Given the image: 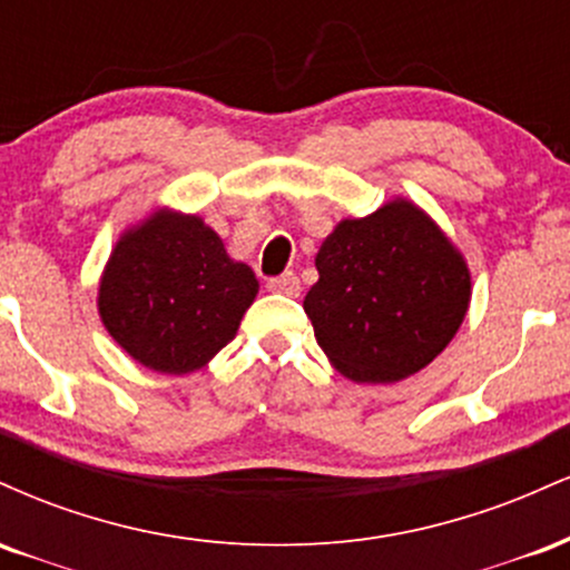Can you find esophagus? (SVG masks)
I'll use <instances>...</instances> for the list:
<instances>
[{
	"label": "esophagus",
	"mask_w": 570,
	"mask_h": 570,
	"mask_svg": "<svg viewBox=\"0 0 570 570\" xmlns=\"http://www.w3.org/2000/svg\"><path fill=\"white\" fill-rule=\"evenodd\" d=\"M267 289L276 294H286V297H297L299 294V278L294 273H284V276L267 281Z\"/></svg>",
	"instance_id": "obj_1"
}]
</instances>
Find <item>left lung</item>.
<instances>
[{
	"label": "left lung",
	"mask_w": 570,
	"mask_h": 570,
	"mask_svg": "<svg viewBox=\"0 0 570 570\" xmlns=\"http://www.w3.org/2000/svg\"><path fill=\"white\" fill-rule=\"evenodd\" d=\"M316 271L303 307L332 367L356 383H396L434 362L472 299L463 254L404 198L340 222Z\"/></svg>",
	"instance_id": "obj_1"
}]
</instances>
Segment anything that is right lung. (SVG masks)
Here are the masks:
<instances>
[{
  "mask_svg": "<svg viewBox=\"0 0 570 570\" xmlns=\"http://www.w3.org/2000/svg\"><path fill=\"white\" fill-rule=\"evenodd\" d=\"M259 281L212 227L171 208L120 235L98 284V316L128 356L155 372L206 367L238 332Z\"/></svg>",
  "mask_w": 570,
  "mask_h": 570,
  "instance_id": "1",
  "label": "right lung"
}]
</instances>
